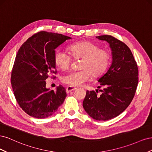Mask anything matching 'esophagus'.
Instances as JSON below:
<instances>
[{
  "mask_svg": "<svg viewBox=\"0 0 152 152\" xmlns=\"http://www.w3.org/2000/svg\"><path fill=\"white\" fill-rule=\"evenodd\" d=\"M76 89V87H72V86H67L66 88V93H70V92Z\"/></svg>",
  "mask_w": 152,
  "mask_h": 152,
  "instance_id": "1",
  "label": "esophagus"
}]
</instances>
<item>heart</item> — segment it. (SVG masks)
<instances>
[{
  "mask_svg": "<svg viewBox=\"0 0 152 152\" xmlns=\"http://www.w3.org/2000/svg\"><path fill=\"white\" fill-rule=\"evenodd\" d=\"M69 53L74 59H81L80 70L68 72L61 78L63 83L77 87L89 80L91 75L97 77L107 69L110 59V54L107 50L99 49L97 45L89 41H82L71 44ZM71 56L66 51L58 49L54 54V63L62 69L67 70L72 61Z\"/></svg>",
  "mask_w": 152,
  "mask_h": 152,
  "instance_id": "heart-1",
  "label": "heart"
}]
</instances>
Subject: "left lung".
I'll return each instance as SVG.
<instances>
[{
  "label": "left lung",
  "instance_id": "left-lung-1",
  "mask_svg": "<svg viewBox=\"0 0 152 152\" xmlns=\"http://www.w3.org/2000/svg\"><path fill=\"white\" fill-rule=\"evenodd\" d=\"M109 44L112 62L108 70L99 78V90L87 91L83 107L96 121H105L116 117L129 105L138 83V68L130 49L122 41L111 35L96 37Z\"/></svg>",
  "mask_w": 152,
  "mask_h": 152
}]
</instances>
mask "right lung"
<instances>
[{"instance_id":"1","label":"right lung","mask_w":152,"mask_h":152,"mask_svg":"<svg viewBox=\"0 0 152 152\" xmlns=\"http://www.w3.org/2000/svg\"><path fill=\"white\" fill-rule=\"evenodd\" d=\"M70 37L40 31L32 35L18 50L11 73L14 95L23 111L36 118L52 115L63 104L66 93L59 86L46 88V80L56 73L55 49Z\"/></svg>"}]
</instances>
